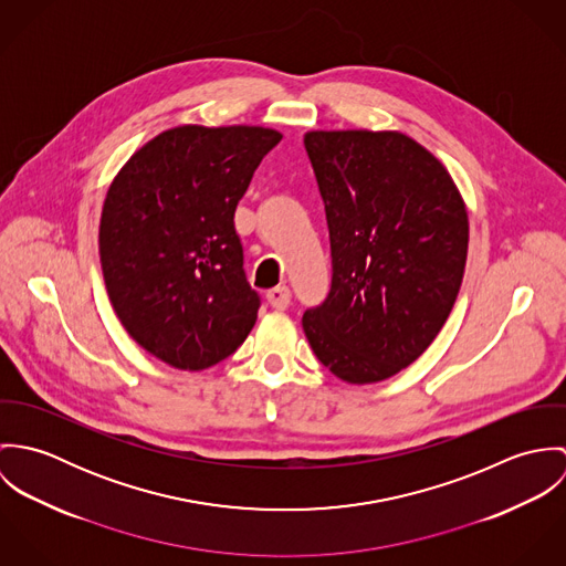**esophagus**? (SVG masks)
I'll list each match as a JSON object with an SVG mask.
<instances>
[{
  "instance_id": "esophagus-1",
  "label": "esophagus",
  "mask_w": 566,
  "mask_h": 566,
  "mask_svg": "<svg viewBox=\"0 0 566 566\" xmlns=\"http://www.w3.org/2000/svg\"><path fill=\"white\" fill-rule=\"evenodd\" d=\"M265 298H268V303H270L274 310H285V307L290 305V301H292V294H290V287H287V285H276V287L268 290Z\"/></svg>"
}]
</instances>
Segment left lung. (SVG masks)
<instances>
[{
    "instance_id": "obj_1",
    "label": "left lung",
    "mask_w": 566,
    "mask_h": 566,
    "mask_svg": "<svg viewBox=\"0 0 566 566\" xmlns=\"http://www.w3.org/2000/svg\"><path fill=\"white\" fill-rule=\"evenodd\" d=\"M331 240V290L307 310L312 350L337 379L377 384L447 323L467 265L469 216L447 171L397 130H312Z\"/></svg>"
}]
</instances>
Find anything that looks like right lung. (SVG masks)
<instances>
[{
    "mask_svg": "<svg viewBox=\"0 0 566 566\" xmlns=\"http://www.w3.org/2000/svg\"><path fill=\"white\" fill-rule=\"evenodd\" d=\"M281 139L263 126H176L108 187L99 220L108 298L130 337L178 370L227 359L256 323L233 218Z\"/></svg>",
    "mask_w": 566,
    "mask_h": 566,
    "instance_id": "obj_1",
    "label": "right lung"
}]
</instances>
